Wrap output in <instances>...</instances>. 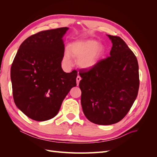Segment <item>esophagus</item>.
<instances>
[{
	"label": "esophagus",
	"instance_id": "obj_1",
	"mask_svg": "<svg viewBox=\"0 0 157 157\" xmlns=\"http://www.w3.org/2000/svg\"><path fill=\"white\" fill-rule=\"evenodd\" d=\"M77 85H78V84H79V82H80V80H81V77H80V76H78V77H77Z\"/></svg>",
	"mask_w": 157,
	"mask_h": 157
}]
</instances>
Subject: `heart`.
Here are the masks:
<instances>
[{"label":"heart","mask_w":157,"mask_h":157,"mask_svg":"<svg viewBox=\"0 0 157 157\" xmlns=\"http://www.w3.org/2000/svg\"><path fill=\"white\" fill-rule=\"evenodd\" d=\"M105 52V47L92 39L75 40L69 46L64 53L63 61L71 65V57L77 59V65L83 69H91L96 66Z\"/></svg>","instance_id":"heart-1"}]
</instances>
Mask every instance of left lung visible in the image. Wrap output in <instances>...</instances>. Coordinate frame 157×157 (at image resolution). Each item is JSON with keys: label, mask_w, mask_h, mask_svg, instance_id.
I'll list each match as a JSON object with an SVG mask.
<instances>
[{"label": "left lung", "mask_w": 157, "mask_h": 157, "mask_svg": "<svg viewBox=\"0 0 157 157\" xmlns=\"http://www.w3.org/2000/svg\"><path fill=\"white\" fill-rule=\"evenodd\" d=\"M107 36L113 44L110 56L79 73L83 113L99 125L121 121L135 101L140 86L136 56L121 37Z\"/></svg>", "instance_id": "left-lung-1"}]
</instances>
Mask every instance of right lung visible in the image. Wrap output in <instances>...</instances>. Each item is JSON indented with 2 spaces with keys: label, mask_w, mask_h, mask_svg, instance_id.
I'll return each instance as SVG.
<instances>
[{
  "label": "right lung",
  "mask_w": 157,
  "mask_h": 157,
  "mask_svg": "<svg viewBox=\"0 0 157 157\" xmlns=\"http://www.w3.org/2000/svg\"><path fill=\"white\" fill-rule=\"evenodd\" d=\"M68 29L43 31L28 37L13 61L10 78L14 102L34 121L54 118L70 90L77 86V71L65 73L61 64L63 37Z\"/></svg>",
  "instance_id": "1"
}]
</instances>
